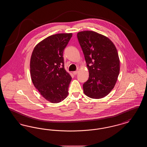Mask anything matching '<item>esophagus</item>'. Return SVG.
Listing matches in <instances>:
<instances>
[{
	"label": "esophagus",
	"instance_id": "1",
	"mask_svg": "<svg viewBox=\"0 0 147 147\" xmlns=\"http://www.w3.org/2000/svg\"><path fill=\"white\" fill-rule=\"evenodd\" d=\"M78 72V71L77 70V71H73V74H74V75H77Z\"/></svg>",
	"mask_w": 147,
	"mask_h": 147
}]
</instances>
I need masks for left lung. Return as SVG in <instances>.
<instances>
[{
    "mask_svg": "<svg viewBox=\"0 0 147 147\" xmlns=\"http://www.w3.org/2000/svg\"><path fill=\"white\" fill-rule=\"evenodd\" d=\"M77 37L89 70L83 84L84 94L101 98L113 89L119 73V59L113 43L107 37L92 31L79 32Z\"/></svg>",
    "mask_w": 147,
    "mask_h": 147,
    "instance_id": "left-lung-1",
    "label": "left lung"
}]
</instances>
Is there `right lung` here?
Wrapping results in <instances>:
<instances>
[{"label": "right lung", "instance_id": "obj_1", "mask_svg": "<svg viewBox=\"0 0 147 147\" xmlns=\"http://www.w3.org/2000/svg\"><path fill=\"white\" fill-rule=\"evenodd\" d=\"M71 36V33L49 36L35 46L31 57L32 82L52 103L61 102L68 95L71 77L64 69L63 53Z\"/></svg>", "mask_w": 147, "mask_h": 147}]
</instances>
